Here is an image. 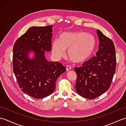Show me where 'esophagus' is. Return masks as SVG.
Instances as JSON below:
<instances>
[{
	"mask_svg": "<svg viewBox=\"0 0 126 126\" xmlns=\"http://www.w3.org/2000/svg\"><path fill=\"white\" fill-rule=\"evenodd\" d=\"M71 67L70 66H69V65H66V71H69L70 70H71Z\"/></svg>",
	"mask_w": 126,
	"mask_h": 126,
	"instance_id": "obj_1",
	"label": "esophagus"
}]
</instances>
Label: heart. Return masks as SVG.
I'll use <instances>...</instances> for the list:
<instances>
[{
    "label": "heart",
    "instance_id": "b5f03b06",
    "mask_svg": "<svg viewBox=\"0 0 126 126\" xmlns=\"http://www.w3.org/2000/svg\"><path fill=\"white\" fill-rule=\"evenodd\" d=\"M96 41L92 34L82 31L65 32L61 33L58 39L52 42V52L56 57L65 55L74 63H82L89 58L94 51Z\"/></svg>",
    "mask_w": 126,
    "mask_h": 126
}]
</instances>
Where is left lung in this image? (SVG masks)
I'll list each match as a JSON object with an SVG mask.
<instances>
[{
  "instance_id": "1",
  "label": "left lung",
  "mask_w": 126,
  "mask_h": 126,
  "mask_svg": "<svg viewBox=\"0 0 126 126\" xmlns=\"http://www.w3.org/2000/svg\"><path fill=\"white\" fill-rule=\"evenodd\" d=\"M99 39L96 56L75 67L77 74L75 85L79 95L93 99L105 93L111 84L116 70V58L114 43L108 37L96 30Z\"/></svg>"
}]
</instances>
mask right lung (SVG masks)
Returning <instances> with one entry per match:
<instances>
[{
    "instance_id": "obj_1",
    "label": "right lung",
    "mask_w": 126,
    "mask_h": 126,
    "mask_svg": "<svg viewBox=\"0 0 126 126\" xmlns=\"http://www.w3.org/2000/svg\"><path fill=\"white\" fill-rule=\"evenodd\" d=\"M52 25L32 26L16 41L13 48V71L22 92L43 98L54 92L58 77L66 68L58 62L47 61L45 51L51 50ZM33 50L35 57L28 58Z\"/></svg>"
}]
</instances>
